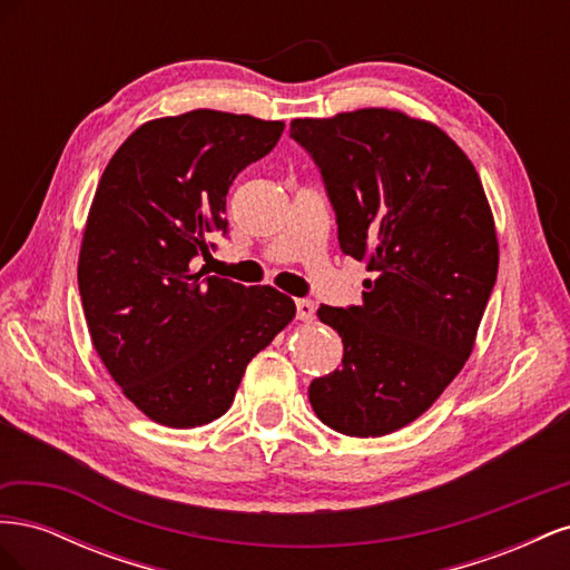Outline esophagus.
<instances>
[{"instance_id": "obj_1", "label": "esophagus", "mask_w": 570, "mask_h": 570, "mask_svg": "<svg viewBox=\"0 0 570 570\" xmlns=\"http://www.w3.org/2000/svg\"><path fill=\"white\" fill-rule=\"evenodd\" d=\"M316 316V304L312 299H297V318L302 323H312Z\"/></svg>"}]
</instances>
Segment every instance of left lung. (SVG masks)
Segmentation results:
<instances>
[{
	"label": "left lung",
	"instance_id": "8db88e82",
	"mask_svg": "<svg viewBox=\"0 0 570 570\" xmlns=\"http://www.w3.org/2000/svg\"><path fill=\"white\" fill-rule=\"evenodd\" d=\"M337 216L344 254L366 262L361 306H323L342 366L308 385L342 435L381 438L416 421L450 385L497 281L499 247L471 159L428 120L392 109L295 118Z\"/></svg>",
	"mask_w": 570,
	"mask_h": 570
}]
</instances>
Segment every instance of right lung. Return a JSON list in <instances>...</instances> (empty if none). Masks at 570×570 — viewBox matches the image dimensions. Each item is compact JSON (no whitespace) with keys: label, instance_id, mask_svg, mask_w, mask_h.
<instances>
[{"label":"right lung","instance_id":"1","mask_svg":"<svg viewBox=\"0 0 570 570\" xmlns=\"http://www.w3.org/2000/svg\"><path fill=\"white\" fill-rule=\"evenodd\" d=\"M283 128L214 109L157 118L101 174L78 258L82 312L116 385L161 425L223 416L252 356L295 318L278 289L193 271L228 233V187Z\"/></svg>","mask_w":570,"mask_h":570}]
</instances>
